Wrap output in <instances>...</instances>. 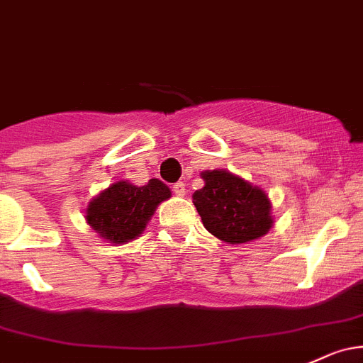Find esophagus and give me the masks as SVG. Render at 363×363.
<instances>
[{
	"label": "esophagus",
	"instance_id": "34e87169",
	"mask_svg": "<svg viewBox=\"0 0 363 363\" xmlns=\"http://www.w3.org/2000/svg\"><path fill=\"white\" fill-rule=\"evenodd\" d=\"M172 191H174L175 194H177V196H184L186 194V184L184 182H175L174 186H172Z\"/></svg>",
	"mask_w": 363,
	"mask_h": 363
}]
</instances>
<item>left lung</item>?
Instances as JSON below:
<instances>
[{
	"mask_svg": "<svg viewBox=\"0 0 363 363\" xmlns=\"http://www.w3.org/2000/svg\"><path fill=\"white\" fill-rule=\"evenodd\" d=\"M205 186L193 193V203L208 233L238 245L272 230V201L257 186L228 170L201 172Z\"/></svg>",
	"mask_w": 363,
	"mask_h": 363,
	"instance_id": "1",
	"label": "left lung"
}]
</instances>
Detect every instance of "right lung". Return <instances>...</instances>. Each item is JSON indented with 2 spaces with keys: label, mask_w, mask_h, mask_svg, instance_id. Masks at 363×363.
I'll list each match as a JSON object with an SVG mask.
<instances>
[{
  "label": "right lung",
  "mask_w": 363,
  "mask_h": 363,
  "mask_svg": "<svg viewBox=\"0 0 363 363\" xmlns=\"http://www.w3.org/2000/svg\"><path fill=\"white\" fill-rule=\"evenodd\" d=\"M170 196L160 179H151L146 186L118 181L90 201L85 219L109 243H127L146 230L156 207Z\"/></svg>",
  "instance_id": "right-lung-1"
}]
</instances>
